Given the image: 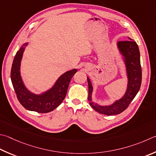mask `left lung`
Returning a JSON list of instances; mask_svg holds the SVG:
<instances>
[{
    "label": "left lung",
    "instance_id": "1",
    "mask_svg": "<svg viewBox=\"0 0 156 156\" xmlns=\"http://www.w3.org/2000/svg\"><path fill=\"white\" fill-rule=\"evenodd\" d=\"M130 40L119 41L117 48L123 56L127 76V87L125 94L119 100L108 106H101L92 101L93 86L89 78L87 76L89 85L88 100L90 105L96 111L106 115H118L124 111L139 90L142 81V69L140 66V52L137 44L132 39Z\"/></svg>",
    "mask_w": 156,
    "mask_h": 156
}]
</instances>
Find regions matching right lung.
Wrapping results in <instances>:
<instances>
[{"label": "right lung", "instance_id": "1", "mask_svg": "<svg viewBox=\"0 0 156 156\" xmlns=\"http://www.w3.org/2000/svg\"><path fill=\"white\" fill-rule=\"evenodd\" d=\"M27 45L28 43L22 45L13 59L11 70V80L13 89L20 103L27 110L39 113L51 112L60 105L66 98L71 79L77 72V69H73L64 73L49 90L41 94H35L25 87L20 71L22 56Z\"/></svg>", "mask_w": 156, "mask_h": 156}]
</instances>
